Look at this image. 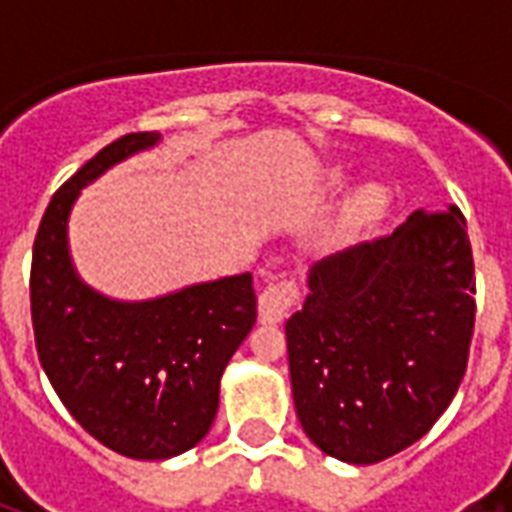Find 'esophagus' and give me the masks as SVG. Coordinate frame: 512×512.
Listing matches in <instances>:
<instances>
[{
  "instance_id": "1",
  "label": "esophagus",
  "mask_w": 512,
  "mask_h": 512,
  "mask_svg": "<svg viewBox=\"0 0 512 512\" xmlns=\"http://www.w3.org/2000/svg\"><path fill=\"white\" fill-rule=\"evenodd\" d=\"M300 300V289L295 279H279L263 289V295L257 300V316L263 324H279L289 316Z\"/></svg>"
}]
</instances>
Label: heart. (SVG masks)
Returning a JSON list of instances; mask_svg holds the SVG:
<instances>
[{
  "label": "heart",
  "instance_id": "obj_1",
  "mask_svg": "<svg viewBox=\"0 0 512 512\" xmlns=\"http://www.w3.org/2000/svg\"><path fill=\"white\" fill-rule=\"evenodd\" d=\"M385 209H388V193L382 191L380 185H369V188L353 196L348 207V220L353 225H366L382 217Z\"/></svg>",
  "mask_w": 512,
  "mask_h": 512
}]
</instances>
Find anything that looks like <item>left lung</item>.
Masks as SVG:
<instances>
[{
	"label": "left lung",
	"mask_w": 512,
	"mask_h": 512,
	"mask_svg": "<svg viewBox=\"0 0 512 512\" xmlns=\"http://www.w3.org/2000/svg\"><path fill=\"white\" fill-rule=\"evenodd\" d=\"M473 271L457 207L417 209L390 236L313 265L287 348L297 417L321 452L372 465L436 425L468 369Z\"/></svg>",
	"instance_id": "8db88e82"
}]
</instances>
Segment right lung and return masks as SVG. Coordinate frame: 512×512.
<instances>
[{
	"label": "right lung",
	"instance_id": "1",
	"mask_svg": "<svg viewBox=\"0 0 512 512\" xmlns=\"http://www.w3.org/2000/svg\"><path fill=\"white\" fill-rule=\"evenodd\" d=\"M156 132H130L92 156L47 204L31 257L36 353L71 417L132 460L188 452L212 428L220 377L257 319L252 273L193 284L146 303L90 289L68 257V212L84 185Z\"/></svg>",
	"mask_w": 512,
	"mask_h": 512
}]
</instances>
